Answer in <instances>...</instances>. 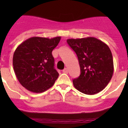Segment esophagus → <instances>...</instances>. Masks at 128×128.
Listing matches in <instances>:
<instances>
[{
  "label": "esophagus",
  "instance_id": "esophagus-1",
  "mask_svg": "<svg viewBox=\"0 0 128 128\" xmlns=\"http://www.w3.org/2000/svg\"><path fill=\"white\" fill-rule=\"evenodd\" d=\"M63 73H65V74H68V69L67 68H64V70H62Z\"/></svg>",
  "mask_w": 128,
  "mask_h": 128
}]
</instances>
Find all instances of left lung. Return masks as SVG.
<instances>
[{
  "label": "left lung",
  "mask_w": 128,
  "mask_h": 128,
  "mask_svg": "<svg viewBox=\"0 0 128 128\" xmlns=\"http://www.w3.org/2000/svg\"><path fill=\"white\" fill-rule=\"evenodd\" d=\"M67 43L76 52L80 75L73 80L76 89L88 95L103 90L114 73L113 57L107 44L94 37L68 39Z\"/></svg>",
  "instance_id": "8db88e82"
}]
</instances>
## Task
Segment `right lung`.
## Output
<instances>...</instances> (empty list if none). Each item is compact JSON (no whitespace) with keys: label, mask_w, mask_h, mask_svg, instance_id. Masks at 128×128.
Wrapping results in <instances>:
<instances>
[{"label":"right lung","mask_w":128,"mask_h":128,"mask_svg":"<svg viewBox=\"0 0 128 128\" xmlns=\"http://www.w3.org/2000/svg\"><path fill=\"white\" fill-rule=\"evenodd\" d=\"M60 39V36L32 37L17 47L13 55V68L23 87L41 93L54 85L59 74L54 68L52 52Z\"/></svg>","instance_id":"1"}]
</instances>
